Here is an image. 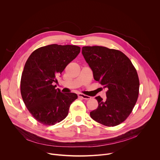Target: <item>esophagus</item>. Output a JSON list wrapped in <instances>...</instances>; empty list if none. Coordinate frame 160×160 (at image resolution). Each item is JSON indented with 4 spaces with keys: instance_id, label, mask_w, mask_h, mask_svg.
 Segmentation results:
<instances>
[{
    "instance_id": "1",
    "label": "esophagus",
    "mask_w": 160,
    "mask_h": 160,
    "mask_svg": "<svg viewBox=\"0 0 160 160\" xmlns=\"http://www.w3.org/2000/svg\"><path fill=\"white\" fill-rule=\"evenodd\" d=\"M78 96L79 98H82L83 99H86V100L91 99V97H90L88 96H87V95H85V94H78Z\"/></svg>"
}]
</instances>
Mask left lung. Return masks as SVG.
<instances>
[{
	"instance_id": "obj_1",
	"label": "left lung",
	"mask_w": 160,
	"mask_h": 160,
	"mask_svg": "<svg viewBox=\"0 0 160 160\" xmlns=\"http://www.w3.org/2000/svg\"><path fill=\"white\" fill-rule=\"evenodd\" d=\"M82 54L92 70L95 80L107 88L106 99L96 97V109L90 115L108 127L123 122L138 101L139 80L135 67L122 52L102 46H85Z\"/></svg>"
}]
</instances>
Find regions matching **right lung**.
I'll list each match as a JSON object with an SVG mask.
<instances>
[{"instance_id":"obj_1","label":"right lung","mask_w":160,"mask_h":160,"mask_svg":"<svg viewBox=\"0 0 160 160\" xmlns=\"http://www.w3.org/2000/svg\"><path fill=\"white\" fill-rule=\"evenodd\" d=\"M80 48L58 44L41 47L27 59L20 90L23 102L33 118L44 125H53L68 115L76 94H63L53 83L66 66L78 55Z\"/></svg>"}]
</instances>
